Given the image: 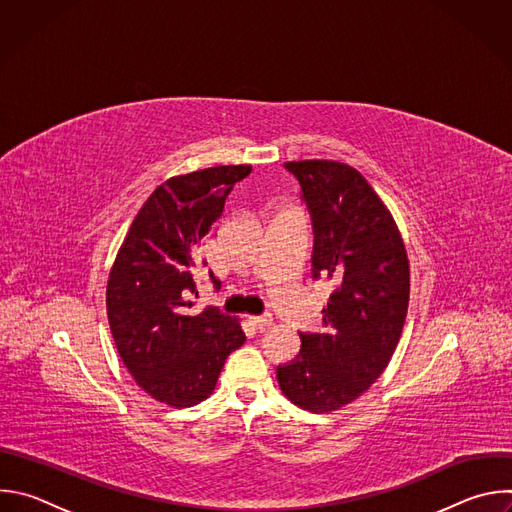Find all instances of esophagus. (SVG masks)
I'll list each match as a JSON object with an SVG mask.
<instances>
[{
  "mask_svg": "<svg viewBox=\"0 0 512 512\" xmlns=\"http://www.w3.org/2000/svg\"><path fill=\"white\" fill-rule=\"evenodd\" d=\"M249 322H251L255 328H267V326H271L273 320H271L269 314H263V316H251Z\"/></svg>",
  "mask_w": 512,
  "mask_h": 512,
  "instance_id": "obj_1",
  "label": "esophagus"
}]
</instances>
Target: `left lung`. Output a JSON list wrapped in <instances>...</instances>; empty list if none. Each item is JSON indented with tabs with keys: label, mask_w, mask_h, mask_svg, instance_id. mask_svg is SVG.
Returning <instances> with one entry per match:
<instances>
[{
	"label": "left lung",
	"mask_w": 512,
	"mask_h": 512,
	"mask_svg": "<svg viewBox=\"0 0 512 512\" xmlns=\"http://www.w3.org/2000/svg\"><path fill=\"white\" fill-rule=\"evenodd\" d=\"M312 216V277L334 279L324 332H300V354L277 367L283 395L326 413L367 391L387 369L409 306V261L391 212L348 164H285Z\"/></svg>",
	"instance_id": "1"
}]
</instances>
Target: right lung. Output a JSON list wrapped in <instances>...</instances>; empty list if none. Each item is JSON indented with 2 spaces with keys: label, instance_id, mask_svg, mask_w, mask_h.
<instances>
[{
  "label": "right lung",
  "instance_id": "add662e5",
  "mask_svg": "<svg viewBox=\"0 0 512 512\" xmlns=\"http://www.w3.org/2000/svg\"><path fill=\"white\" fill-rule=\"evenodd\" d=\"M249 174L251 166H216L166 180L133 218L109 273L117 352L135 383L166 405L206 399L227 356L245 342L239 320L214 306L188 316V296L196 294V247Z\"/></svg>",
  "mask_w": 512,
  "mask_h": 512
}]
</instances>
